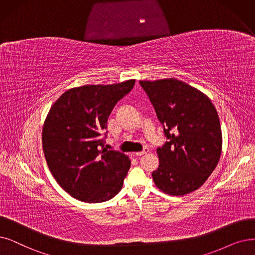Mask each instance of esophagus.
Here are the masks:
<instances>
[{
  "label": "esophagus",
  "mask_w": 255,
  "mask_h": 255,
  "mask_svg": "<svg viewBox=\"0 0 255 255\" xmlns=\"http://www.w3.org/2000/svg\"><path fill=\"white\" fill-rule=\"evenodd\" d=\"M148 151H149V149H148V148H144V149L142 150V151H137V152H135V156H136V157H141V156H144V155L148 154Z\"/></svg>",
  "instance_id": "obj_1"
}]
</instances>
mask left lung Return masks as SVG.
<instances>
[{"instance_id": "1", "label": "left lung", "mask_w": 255, "mask_h": 255, "mask_svg": "<svg viewBox=\"0 0 255 255\" xmlns=\"http://www.w3.org/2000/svg\"><path fill=\"white\" fill-rule=\"evenodd\" d=\"M168 142L157 148L156 186L170 196L199 189L216 169L222 152L218 112L208 96L177 78L140 80Z\"/></svg>"}]
</instances>
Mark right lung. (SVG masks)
I'll use <instances>...</instances> for the list:
<instances>
[{"label":"right lung","instance_id":"right-lung-1","mask_svg":"<svg viewBox=\"0 0 255 255\" xmlns=\"http://www.w3.org/2000/svg\"><path fill=\"white\" fill-rule=\"evenodd\" d=\"M134 85L128 79L72 88L50 108L42 131L44 155L51 174L73 198L100 203L121 190L130 160L104 147L100 136L117 101Z\"/></svg>","mask_w":255,"mask_h":255}]
</instances>
